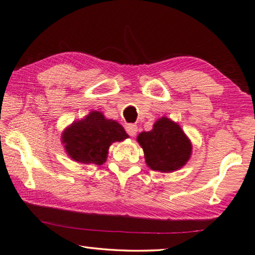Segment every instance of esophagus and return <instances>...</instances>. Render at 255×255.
Listing matches in <instances>:
<instances>
[{
  "mask_svg": "<svg viewBox=\"0 0 255 255\" xmlns=\"http://www.w3.org/2000/svg\"><path fill=\"white\" fill-rule=\"evenodd\" d=\"M137 129H138L137 126H136V125H134V124H129L126 126V131L128 132V135H130V136L136 135V132H137Z\"/></svg>",
  "mask_w": 255,
  "mask_h": 255,
  "instance_id": "esophagus-1",
  "label": "esophagus"
}]
</instances>
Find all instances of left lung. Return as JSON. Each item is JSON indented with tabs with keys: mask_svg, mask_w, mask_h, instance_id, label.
Segmentation results:
<instances>
[{
	"mask_svg": "<svg viewBox=\"0 0 255 255\" xmlns=\"http://www.w3.org/2000/svg\"><path fill=\"white\" fill-rule=\"evenodd\" d=\"M137 140L143 147L147 166L164 173L184 166L192 150L181 127L167 118L159 119L151 131L140 132Z\"/></svg>",
	"mask_w": 255,
	"mask_h": 255,
	"instance_id": "1",
	"label": "left lung"
}]
</instances>
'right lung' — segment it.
Wrapping results in <instances>:
<instances>
[{
	"label": "right lung",
	"mask_w": 255,
	"mask_h": 255,
	"mask_svg": "<svg viewBox=\"0 0 255 255\" xmlns=\"http://www.w3.org/2000/svg\"><path fill=\"white\" fill-rule=\"evenodd\" d=\"M127 137L125 129L117 121L105 119L101 112L93 111L63 132V143L73 160L100 166L108 158L110 145Z\"/></svg>",
	"instance_id": "right-lung-1"
}]
</instances>
